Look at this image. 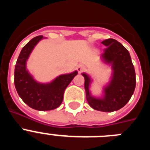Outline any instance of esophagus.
Masks as SVG:
<instances>
[{"mask_svg": "<svg viewBox=\"0 0 150 150\" xmlns=\"http://www.w3.org/2000/svg\"><path fill=\"white\" fill-rule=\"evenodd\" d=\"M77 71L78 72H79V74H81V73L84 72V71H86V67L83 65H79V67H77Z\"/></svg>", "mask_w": 150, "mask_h": 150, "instance_id": "1", "label": "esophagus"}]
</instances>
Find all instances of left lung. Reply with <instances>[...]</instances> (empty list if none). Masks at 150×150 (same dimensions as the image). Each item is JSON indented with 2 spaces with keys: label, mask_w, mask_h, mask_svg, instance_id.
<instances>
[{
  "label": "left lung",
  "mask_w": 150,
  "mask_h": 150,
  "mask_svg": "<svg viewBox=\"0 0 150 150\" xmlns=\"http://www.w3.org/2000/svg\"><path fill=\"white\" fill-rule=\"evenodd\" d=\"M106 46L102 59L112 64L113 71L110 84L104 88L103 98H95L89 91L91 79L86 74L85 89L88 104L94 110L102 112H113L124 107L132 98L136 86V75L129 52L114 39L102 41Z\"/></svg>",
  "instance_id": "8db88e82"
}]
</instances>
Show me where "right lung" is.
<instances>
[{
    "mask_svg": "<svg viewBox=\"0 0 150 150\" xmlns=\"http://www.w3.org/2000/svg\"><path fill=\"white\" fill-rule=\"evenodd\" d=\"M43 38L42 35L35 37L24 46L17 59L14 72V83L18 95L28 106L40 111L59 107L63 100L64 90L78 74L76 71L61 75L46 84L39 83L33 79L26 70V62L34 46Z\"/></svg>",
    "mask_w": 150,
    "mask_h": 150,
    "instance_id": "1",
    "label": "right lung"
}]
</instances>
